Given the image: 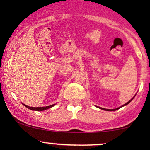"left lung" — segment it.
Wrapping results in <instances>:
<instances>
[{"label": "left lung", "mask_w": 150, "mask_h": 150, "mask_svg": "<svg viewBox=\"0 0 150 150\" xmlns=\"http://www.w3.org/2000/svg\"><path fill=\"white\" fill-rule=\"evenodd\" d=\"M135 96H136V95H135ZM135 96H134V97H133L132 98V99H131V100H129L128 103H126V104H124V105H122V106H120V107H118V108H115V109H106V108H104L98 107V106H97V107H98V108H100V109H102V110H106V111H115V110H118V109H119V108H120L121 107H122V106H126V105H128V104H129V103H130L131 102V101L133 100V98H134V97H135Z\"/></svg>", "instance_id": "1"}]
</instances>
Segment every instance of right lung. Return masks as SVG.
Masks as SVG:
<instances>
[{"mask_svg": "<svg viewBox=\"0 0 150 150\" xmlns=\"http://www.w3.org/2000/svg\"><path fill=\"white\" fill-rule=\"evenodd\" d=\"M22 105H23L24 106H26V108L30 109V110H37V111H42V110H47V109L52 107V106H54L55 105V104H54V105H50V106H43V107H31V106H27L26 105H24V104H23V103H22Z\"/></svg>", "mask_w": 150, "mask_h": 150, "instance_id": "1", "label": "right lung"}]
</instances>
